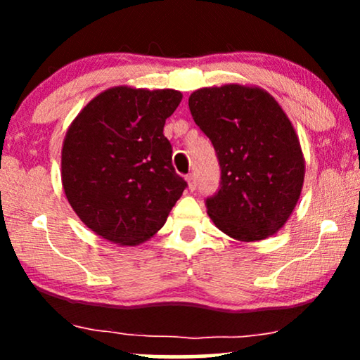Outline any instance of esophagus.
Returning <instances> with one entry per match:
<instances>
[{
	"mask_svg": "<svg viewBox=\"0 0 360 360\" xmlns=\"http://www.w3.org/2000/svg\"><path fill=\"white\" fill-rule=\"evenodd\" d=\"M186 181H188V188L193 191V190H196V176H195V174H188L186 175Z\"/></svg>",
	"mask_w": 360,
	"mask_h": 360,
	"instance_id": "1",
	"label": "esophagus"
}]
</instances>
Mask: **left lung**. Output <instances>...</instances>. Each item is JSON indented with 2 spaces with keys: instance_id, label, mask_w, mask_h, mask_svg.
<instances>
[{
  "instance_id": "8db88e82",
  "label": "left lung",
  "mask_w": 360,
  "mask_h": 360,
  "mask_svg": "<svg viewBox=\"0 0 360 360\" xmlns=\"http://www.w3.org/2000/svg\"><path fill=\"white\" fill-rule=\"evenodd\" d=\"M195 124L214 147L219 188L205 200L231 238L259 240L282 228L303 186L304 160L292 122L259 88H201L188 100Z\"/></svg>"
}]
</instances>
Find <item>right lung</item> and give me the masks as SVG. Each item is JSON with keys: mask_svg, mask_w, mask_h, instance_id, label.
Masks as SVG:
<instances>
[{"mask_svg": "<svg viewBox=\"0 0 360 360\" xmlns=\"http://www.w3.org/2000/svg\"><path fill=\"white\" fill-rule=\"evenodd\" d=\"M180 101L175 90L111 88L68 127L63 190L78 218L101 238L121 245L149 239L188 186L172 165L164 136Z\"/></svg>", "mask_w": 360, "mask_h": 360, "instance_id": "obj_1", "label": "right lung"}]
</instances>
